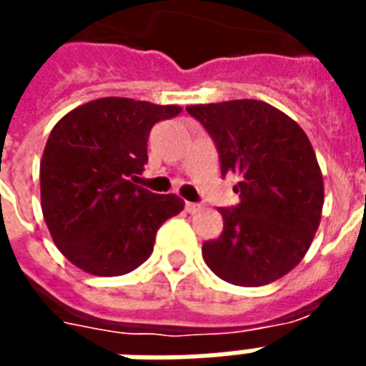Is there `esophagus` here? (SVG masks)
I'll return each instance as SVG.
<instances>
[{
  "label": "esophagus",
  "mask_w": 366,
  "mask_h": 366,
  "mask_svg": "<svg viewBox=\"0 0 366 366\" xmlns=\"http://www.w3.org/2000/svg\"><path fill=\"white\" fill-rule=\"evenodd\" d=\"M204 209V205L202 204H192V202H186V211L188 213H197V211Z\"/></svg>",
  "instance_id": "esophagus-1"
}]
</instances>
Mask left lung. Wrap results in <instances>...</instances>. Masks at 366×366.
<instances>
[{
  "label": "left lung",
  "instance_id": "8db88e82",
  "mask_svg": "<svg viewBox=\"0 0 366 366\" xmlns=\"http://www.w3.org/2000/svg\"><path fill=\"white\" fill-rule=\"evenodd\" d=\"M217 145L221 172H234L240 204L221 207L223 232L202 246L227 283L267 285L305 258L318 231L324 180L299 124L262 100L186 107Z\"/></svg>",
  "mask_w": 366,
  "mask_h": 366
}]
</instances>
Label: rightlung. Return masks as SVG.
Here are the masks:
<instances>
[{
	"mask_svg": "<svg viewBox=\"0 0 366 366\" xmlns=\"http://www.w3.org/2000/svg\"><path fill=\"white\" fill-rule=\"evenodd\" d=\"M178 104L107 97L73 108L54 126L40 161V204L54 244L100 277L134 272L151 256L159 227L184 209L174 194L137 186L149 132Z\"/></svg>",
	"mask_w": 366,
	"mask_h": 366,
	"instance_id": "add662e5",
	"label": "right lung"
}]
</instances>
